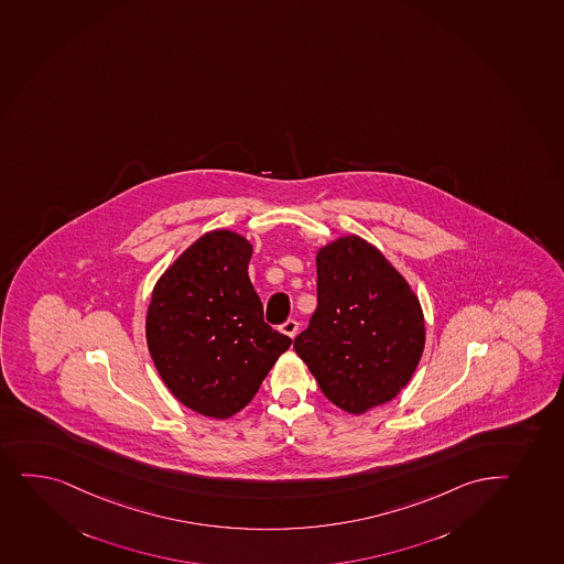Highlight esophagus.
Instances as JSON below:
<instances>
[{
  "label": "esophagus",
  "mask_w": 564,
  "mask_h": 564,
  "mask_svg": "<svg viewBox=\"0 0 564 564\" xmlns=\"http://www.w3.org/2000/svg\"><path fill=\"white\" fill-rule=\"evenodd\" d=\"M281 332H283V334H286V336L292 337V339H294V337H296L297 334L296 321H294V318H289L286 323L281 324Z\"/></svg>",
  "instance_id": "34e87169"
}]
</instances>
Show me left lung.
<instances>
[{
	"mask_svg": "<svg viewBox=\"0 0 564 564\" xmlns=\"http://www.w3.org/2000/svg\"><path fill=\"white\" fill-rule=\"evenodd\" d=\"M317 310L294 339L324 395L350 414L392 401L416 371L422 305L405 278L360 236L317 253Z\"/></svg>",
	"mask_w": 564,
	"mask_h": 564,
	"instance_id": "1",
	"label": "left lung"
}]
</instances>
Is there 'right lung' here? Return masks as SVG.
I'll return each instance as SVG.
<instances>
[{"label":"right lung","instance_id":"right-lung-1","mask_svg":"<svg viewBox=\"0 0 564 564\" xmlns=\"http://www.w3.org/2000/svg\"><path fill=\"white\" fill-rule=\"evenodd\" d=\"M253 246L212 230L180 254L153 286L147 341L172 395L203 416L225 420L259 392L291 337L264 323L247 273Z\"/></svg>","mask_w":564,"mask_h":564}]
</instances>
